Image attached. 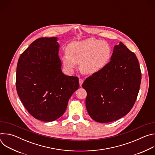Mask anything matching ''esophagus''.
<instances>
[{
	"label": "esophagus",
	"instance_id": "obj_1",
	"mask_svg": "<svg viewBox=\"0 0 155 155\" xmlns=\"http://www.w3.org/2000/svg\"><path fill=\"white\" fill-rule=\"evenodd\" d=\"M83 81H84V80H83L82 78H80V79H79V83H80V86L82 85Z\"/></svg>",
	"mask_w": 155,
	"mask_h": 155
}]
</instances>
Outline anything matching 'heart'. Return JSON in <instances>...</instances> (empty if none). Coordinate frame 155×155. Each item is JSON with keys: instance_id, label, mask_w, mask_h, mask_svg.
I'll return each mask as SVG.
<instances>
[{"instance_id": "obj_1", "label": "heart", "mask_w": 155, "mask_h": 155, "mask_svg": "<svg viewBox=\"0 0 155 155\" xmlns=\"http://www.w3.org/2000/svg\"><path fill=\"white\" fill-rule=\"evenodd\" d=\"M67 53L62 57L64 67L72 72L77 64L80 71L91 75L102 70L109 62L112 49L109 44L96 38H90L80 41H74L68 46Z\"/></svg>"}]
</instances>
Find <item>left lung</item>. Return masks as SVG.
Masks as SVG:
<instances>
[{"label": "left lung", "instance_id": "left-lung-1", "mask_svg": "<svg viewBox=\"0 0 155 155\" xmlns=\"http://www.w3.org/2000/svg\"><path fill=\"white\" fill-rule=\"evenodd\" d=\"M141 78L136 54L120 42L115 46L111 60L105 67L88 77L82 84L87 93L88 114L102 123L125 116L137 99Z\"/></svg>", "mask_w": 155, "mask_h": 155}]
</instances>
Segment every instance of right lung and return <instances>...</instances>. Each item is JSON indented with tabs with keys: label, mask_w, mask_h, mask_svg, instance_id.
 <instances>
[{
	"label": "right lung",
	"mask_w": 155,
	"mask_h": 155,
	"mask_svg": "<svg viewBox=\"0 0 155 155\" xmlns=\"http://www.w3.org/2000/svg\"><path fill=\"white\" fill-rule=\"evenodd\" d=\"M56 37L34 41L18 61L16 87L28 112L46 122L61 117L72 94L78 89V78L64 75L58 56Z\"/></svg>",
	"instance_id": "right-lung-1"
}]
</instances>
